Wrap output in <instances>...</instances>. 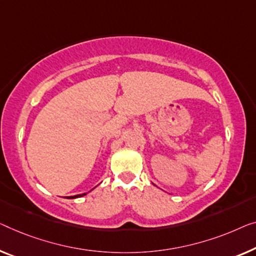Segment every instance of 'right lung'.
I'll return each instance as SVG.
<instances>
[{
  "instance_id": "right-lung-1",
  "label": "right lung",
  "mask_w": 256,
  "mask_h": 256,
  "mask_svg": "<svg viewBox=\"0 0 256 256\" xmlns=\"http://www.w3.org/2000/svg\"><path fill=\"white\" fill-rule=\"evenodd\" d=\"M86 196V194H85V193H82V194H78V196H70V199H74V198H80V196Z\"/></svg>"
}]
</instances>
